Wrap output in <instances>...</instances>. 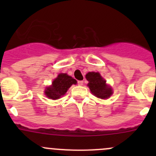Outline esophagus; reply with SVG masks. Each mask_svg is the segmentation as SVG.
<instances>
[{"label":"esophagus","mask_w":156,"mask_h":156,"mask_svg":"<svg viewBox=\"0 0 156 156\" xmlns=\"http://www.w3.org/2000/svg\"><path fill=\"white\" fill-rule=\"evenodd\" d=\"M83 84H84V81H78V85L81 86V85H83Z\"/></svg>","instance_id":"34e87169"}]
</instances>
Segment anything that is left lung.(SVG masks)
Returning <instances> with one entry per match:
<instances>
[{
  "label": "left lung",
  "mask_w": 156,
  "mask_h": 156,
  "mask_svg": "<svg viewBox=\"0 0 156 156\" xmlns=\"http://www.w3.org/2000/svg\"><path fill=\"white\" fill-rule=\"evenodd\" d=\"M85 77L89 81L87 86L95 97L100 99H108L111 97L113 93L112 89L106 84V81L99 72H88Z\"/></svg>",
  "instance_id": "8db88e82"
}]
</instances>
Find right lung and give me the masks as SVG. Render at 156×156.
<instances>
[{"mask_svg":"<svg viewBox=\"0 0 156 156\" xmlns=\"http://www.w3.org/2000/svg\"><path fill=\"white\" fill-rule=\"evenodd\" d=\"M77 81L66 73H60L53 80L52 85L45 89L44 94L48 98L58 100L66 94L72 84H76Z\"/></svg>","mask_w":156,"mask_h":156,"instance_id":"add662e5","label":"right lung"}]
</instances>
